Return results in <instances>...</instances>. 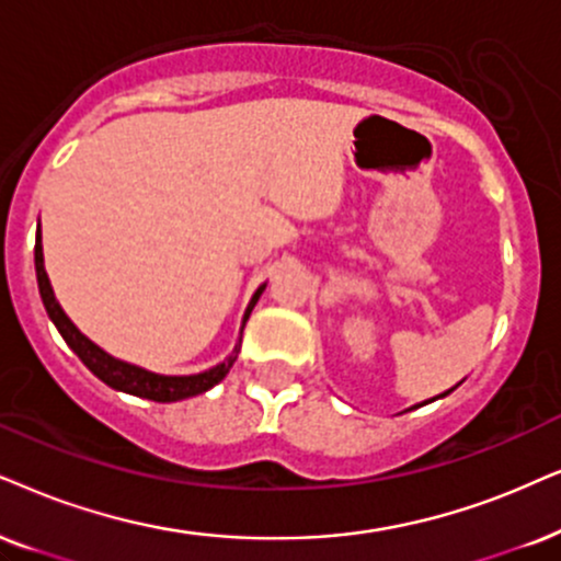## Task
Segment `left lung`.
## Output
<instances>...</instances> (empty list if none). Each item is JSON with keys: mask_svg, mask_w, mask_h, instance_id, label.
Segmentation results:
<instances>
[{"mask_svg": "<svg viewBox=\"0 0 561 561\" xmlns=\"http://www.w3.org/2000/svg\"><path fill=\"white\" fill-rule=\"evenodd\" d=\"M450 391H453V388H450ZM450 391H448V393H450Z\"/></svg>", "mask_w": 561, "mask_h": 561, "instance_id": "obj_1", "label": "left lung"}]
</instances>
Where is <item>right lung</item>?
<instances>
[{"label": "right lung", "instance_id": "obj_1", "mask_svg": "<svg viewBox=\"0 0 561 561\" xmlns=\"http://www.w3.org/2000/svg\"><path fill=\"white\" fill-rule=\"evenodd\" d=\"M35 276H38L41 300H44L46 313L54 321L56 329H59V333L64 336V342L72 346V352L82 359L84 367H88V370L95 375V378H101L105 386L116 388V391L139 396V399L160 401V403L181 401V399H188V396L209 391L211 386H217V382L230 373L232 363H236V359H238L240 342H243V329H240L238 346H236V350H232L230 357L225 359V363H219L217 367H211V370H207V373H198V375H158V373H150V370H141V367H137V365L122 363V359H116V357H111V354H105L101 346L92 344L90 339L84 336V333H80V329H77V325L67 318V313H64V310H61V305L56 302L54 289H51V285H48V276H46V268H44V248H41V230L35 232ZM261 293H264V285L259 287V293L253 295L251 305H248L243 325L248 321V316H251L253 305H256Z\"/></svg>", "mask_w": 561, "mask_h": 561}]
</instances>
